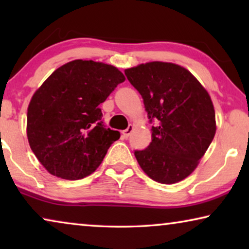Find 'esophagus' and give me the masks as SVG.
Instances as JSON below:
<instances>
[{"label":"esophagus","instance_id":"34e87169","mask_svg":"<svg viewBox=\"0 0 249 249\" xmlns=\"http://www.w3.org/2000/svg\"><path fill=\"white\" fill-rule=\"evenodd\" d=\"M134 129H135L134 124H129V127L125 129V130L122 131V136H124V138H128L129 135H130L131 132L134 131Z\"/></svg>","mask_w":249,"mask_h":249}]
</instances>
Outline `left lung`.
Listing matches in <instances>:
<instances>
[{
    "label": "left lung",
    "mask_w": 249,
    "mask_h": 249,
    "mask_svg": "<svg viewBox=\"0 0 249 249\" xmlns=\"http://www.w3.org/2000/svg\"><path fill=\"white\" fill-rule=\"evenodd\" d=\"M141 93L152 127V142L135 156L149 178L165 185L192 175L216 131L210 94L195 76L170 62L142 63L124 70Z\"/></svg>",
    "instance_id": "left-lung-1"
}]
</instances>
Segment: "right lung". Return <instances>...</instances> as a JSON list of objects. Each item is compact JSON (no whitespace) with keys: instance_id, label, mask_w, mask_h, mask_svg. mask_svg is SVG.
<instances>
[{"instance_id":"add662e5","label":"right lung","mask_w":249,"mask_h":249,"mask_svg":"<svg viewBox=\"0 0 249 249\" xmlns=\"http://www.w3.org/2000/svg\"><path fill=\"white\" fill-rule=\"evenodd\" d=\"M125 77L91 60L70 61L34 93L27 110L30 148L51 175L66 180L89 176L120 132L104 128L98 105Z\"/></svg>"}]
</instances>
